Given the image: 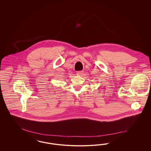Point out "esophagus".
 <instances>
[{
	"label": "esophagus",
	"instance_id": "34e87169",
	"mask_svg": "<svg viewBox=\"0 0 151 151\" xmlns=\"http://www.w3.org/2000/svg\"><path fill=\"white\" fill-rule=\"evenodd\" d=\"M83 73V71H77V74L78 75H82Z\"/></svg>",
	"mask_w": 151,
	"mask_h": 151
}]
</instances>
